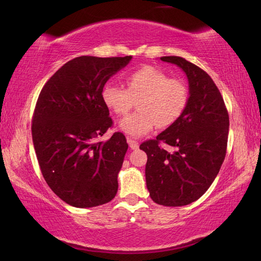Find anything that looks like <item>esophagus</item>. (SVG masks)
I'll return each mask as SVG.
<instances>
[{"label":"esophagus","mask_w":261,"mask_h":261,"mask_svg":"<svg viewBox=\"0 0 261 261\" xmlns=\"http://www.w3.org/2000/svg\"><path fill=\"white\" fill-rule=\"evenodd\" d=\"M126 141H127V144H129V146H130L131 149H137V148H138L139 145H138V143H137L136 140H134L132 138H129V137H127Z\"/></svg>","instance_id":"obj_1"}]
</instances>
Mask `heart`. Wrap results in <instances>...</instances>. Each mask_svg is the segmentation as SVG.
Listing matches in <instances>:
<instances>
[{
    "label": "heart",
    "instance_id": "b5f03b06",
    "mask_svg": "<svg viewBox=\"0 0 261 261\" xmlns=\"http://www.w3.org/2000/svg\"><path fill=\"white\" fill-rule=\"evenodd\" d=\"M127 90L109 83L102 90L105 105L116 115H126L138 101V112L120 122L125 134L140 137L154 126L165 129L175 124L189 103V88L183 81L156 67L144 65L126 77Z\"/></svg>",
    "mask_w": 261,
    "mask_h": 261
}]
</instances>
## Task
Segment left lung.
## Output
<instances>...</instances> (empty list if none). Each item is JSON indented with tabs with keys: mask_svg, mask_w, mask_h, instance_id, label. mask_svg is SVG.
<instances>
[{
	"mask_svg": "<svg viewBox=\"0 0 261 261\" xmlns=\"http://www.w3.org/2000/svg\"><path fill=\"white\" fill-rule=\"evenodd\" d=\"M161 61L187 74L189 103L175 124L139 147L147 154L145 176L152 200L177 207L199 199L219 174L227 152L229 115L208 73L179 56H163ZM162 143L174 151L168 152Z\"/></svg>",
	"mask_w": 261,
	"mask_h": 261,
	"instance_id": "obj_1",
	"label": "left lung"
}]
</instances>
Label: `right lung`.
<instances>
[{
    "mask_svg": "<svg viewBox=\"0 0 261 261\" xmlns=\"http://www.w3.org/2000/svg\"><path fill=\"white\" fill-rule=\"evenodd\" d=\"M131 59L76 57L57 70L39 94L32 118L39 166L51 191L73 207L103 205L117 193L127 143L121 132L98 140L113 126L102 90Z\"/></svg>",
    "mask_w": 261,
    "mask_h": 261,
    "instance_id": "right-lung-1",
    "label": "right lung"
}]
</instances>
